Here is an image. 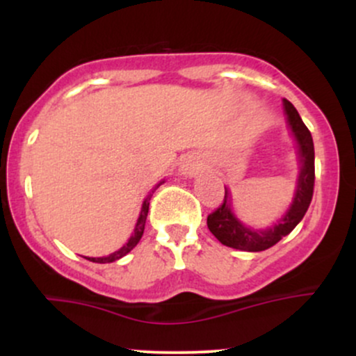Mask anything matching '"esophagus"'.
<instances>
[{"mask_svg":"<svg viewBox=\"0 0 356 356\" xmlns=\"http://www.w3.org/2000/svg\"><path fill=\"white\" fill-rule=\"evenodd\" d=\"M202 169V162L199 161V157L195 155H189L187 159H184V162L181 164V174L186 175V177H192Z\"/></svg>","mask_w":356,"mask_h":356,"instance_id":"34e87169","label":"esophagus"}]
</instances>
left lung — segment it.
<instances>
[{
    "instance_id": "8db88e82",
    "label": "left lung",
    "mask_w": 356,
    "mask_h": 356,
    "mask_svg": "<svg viewBox=\"0 0 356 356\" xmlns=\"http://www.w3.org/2000/svg\"><path fill=\"white\" fill-rule=\"evenodd\" d=\"M284 113L288 118L289 129L298 142V154H300V177L291 207L284 214L283 219L277 220L269 229H249L238 218L232 214L229 206V191H224V201L214 212L207 216V227L218 241L227 248L241 249V251L257 252L275 246L284 236H288L305 218L309 204L313 199L314 189V145L312 132L303 124L300 113L291 102L283 100Z\"/></svg>"
}]
</instances>
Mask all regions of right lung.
I'll return each instance as SVG.
<instances>
[{
    "label": "right lung",
    "mask_w": 356,
    "mask_h": 356,
    "mask_svg": "<svg viewBox=\"0 0 356 356\" xmlns=\"http://www.w3.org/2000/svg\"><path fill=\"white\" fill-rule=\"evenodd\" d=\"M161 184H162V182H161ZM161 184H159V186H161ZM159 186H155V189H157ZM155 189H154V191H155ZM154 191L150 192L149 195H147V197H145V201H144V204H142V211H140V216H138V219H137L136 229H134V234L130 236V239L127 241V243L124 244V246H122L120 249H118V251L112 252V254H108V256H104V257H85V259H88V261H93V263H113V261L120 259V257H124L125 254H129V252L132 251V249L136 248L137 244H138V241H140L142 234H144V229H145V219H147V212H149V204H150V197H152Z\"/></svg>",
    "instance_id": "1"
}]
</instances>
